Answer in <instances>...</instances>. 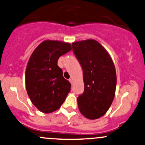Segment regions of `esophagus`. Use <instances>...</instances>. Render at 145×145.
Listing matches in <instances>:
<instances>
[{"mask_svg": "<svg viewBox=\"0 0 145 145\" xmlns=\"http://www.w3.org/2000/svg\"><path fill=\"white\" fill-rule=\"evenodd\" d=\"M69 81L71 83V84H72V83H73V79H72V78H70V79L69 80Z\"/></svg>", "mask_w": 145, "mask_h": 145, "instance_id": "34e87169", "label": "esophagus"}]
</instances>
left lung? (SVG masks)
<instances>
[{"label": "left lung", "mask_w": 145, "mask_h": 145, "mask_svg": "<svg viewBox=\"0 0 145 145\" xmlns=\"http://www.w3.org/2000/svg\"><path fill=\"white\" fill-rule=\"evenodd\" d=\"M83 71L84 90L78 96V108L85 117L96 119L106 114L115 94L114 65L104 48L93 39L72 44Z\"/></svg>", "instance_id": "left-lung-1"}]
</instances>
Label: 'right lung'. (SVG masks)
Returning <instances> with one entry per match:
<instances>
[{
	"mask_svg": "<svg viewBox=\"0 0 145 145\" xmlns=\"http://www.w3.org/2000/svg\"><path fill=\"white\" fill-rule=\"evenodd\" d=\"M71 50L68 43L47 40L39 44L30 57L25 74L26 91L41 112L50 113L59 109L70 92V82L63 77L57 62Z\"/></svg>",
	"mask_w": 145,
	"mask_h": 145,
	"instance_id": "right-lung-1",
	"label": "right lung"
}]
</instances>
